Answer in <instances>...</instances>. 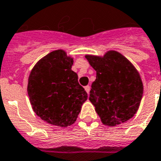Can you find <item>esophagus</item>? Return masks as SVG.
<instances>
[{"label":"esophagus","instance_id":"1","mask_svg":"<svg viewBox=\"0 0 161 161\" xmlns=\"http://www.w3.org/2000/svg\"><path fill=\"white\" fill-rule=\"evenodd\" d=\"M84 89H85V91L87 92L88 94H89V91H90V86H89V85L85 86V87H84Z\"/></svg>","mask_w":161,"mask_h":161}]
</instances>
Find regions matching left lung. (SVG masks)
<instances>
[{
    "mask_svg": "<svg viewBox=\"0 0 161 161\" xmlns=\"http://www.w3.org/2000/svg\"><path fill=\"white\" fill-rule=\"evenodd\" d=\"M85 58L96 71L89 100L103 124L114 127L132 118L143 93L138 70L116 51H107L103 56L86 55Z\"/></svg>",
    "mask_w": 161,
    "mask_h": 161,
    "instance_id": "obj_1",
    "label": "left lung"
}]
</instances>
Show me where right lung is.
I'll return each mask as SVG.
<instances>
[{
	"label": "right lung",
	"mask_w": 161,
	"mask_h": 161,
	"mask_svg": "<svg viewBox=\"0 0 161 161\" xmlns=\"http://www.w3.org/2000/svg\"><path fill=\"white\" fill-rule=\"evenodd\" d=\"M72 64L66 51L56 50L40 59L29 74L27 90L34 113L56 127L73 124L88 99Z\"/></svg>",
	"instance_id": "obj_1"
}]
</instances>
